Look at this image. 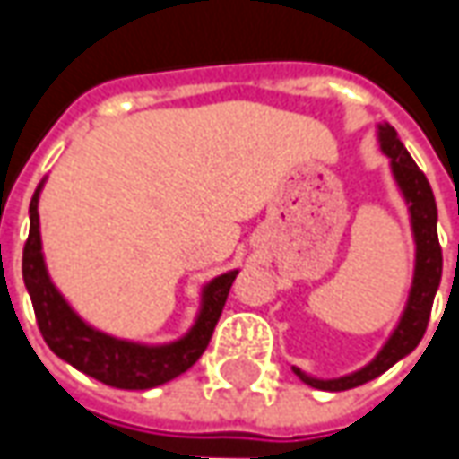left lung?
Segmentation results:
<instances>
[{
  "label": "left lung",
  "instance_id": "1",
  "mask_svg": "<svg viewBox=\"0 0 459 459\" xmlns=\"http://www.w3.org/2000/svg\"><path fill=\"white\" fill-rule=\"evenodd\" d=\"M378 145L391 163V176H394L398 191L406 202V209H409L411 235H414L411 289H409L406 307L401 311L394 332L383 342L378 355L368 365H362L360 370H352L340 378H316V376H308L301 368L291 365V370L299 378L319 391H347V388L362 385L368 380L378 378L380 373H385L391 365L403 360L409 352H414L416 344L421 342V337L427 332L434 296H437L439 281H442V247L437 239V202H434L432 186L427 181V176L419 170L414 158L403 148L396 130L388 122L378 125Z\"/></svg>",
  "mask_w": 459,
  "mask_h": 459
}]
</instances>
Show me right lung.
I'll use <instances>...</instances> for the list:
<instances>
[{"label": "right lung", "mask_w": 459, "mask_h": 459, "mask_svg": "<svg viewBox=\"0 0 459 459\" xmlns=\"http://www.w3.org/2000/svg\"><path fill=\"white\" fill-rule=\"evenodd\" d=\"M43 186L45 178L38 184L30 202V238L22 253V278L48 347L76 370L112 388L148 391L178 378L204 355L206 344L212 340V332L220 322L232 281L239 273L238 268L204 283L196 319L184 337L173 342L148 344L107 334L76 314V308L65 301V296L58 291V286L48 273L43 238H40V214H38Z\"/></svg>", "instance_id": "1"}]
</instances>
